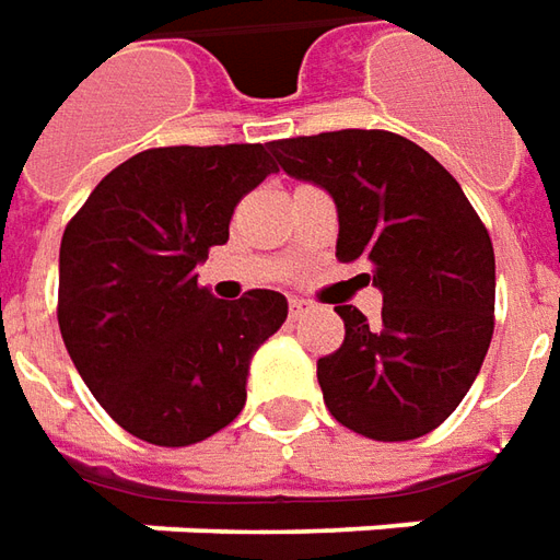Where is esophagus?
Returning a JSON list of instances; mask_svg holds the SVG:
<instances>
[{"mask_svg":"<svg viewBox=\"0 0 560 560\" xmlns=\"http://www.w3.org/2000/svg\"><path fill=\"white\" fill-rule=\"evenodd\" d=\"M310 312V303L306 300H291V318H303Z\"/></svg>","mask_w":560,"mask_h":560,"instance_id":"34e87169","label":"esophagus"}]
</instances>
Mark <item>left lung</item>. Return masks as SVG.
I'll list each match as a JSON object with an SVG mask.
<instances>
[{"label":"left lung","mask_w":560,"mask_h":560,"mask_svg":"<svg viewBox=\"0 0 560 560\" xmlns=\"http://www.w3.org/2000/svg\"><path fill=\"white\" fill-rule=\"evenodd\" d=\"M269 152L334 199L337 260L374 266L383 294L380 325L337 306L346 340L318 359L334 420L374 441L432 432L469 392L493 337L497 264L485 223L423 147L392 131L291 137Z\"/></svg>","instance_id":"obj_1"}]
</instances>
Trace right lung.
<instances>
[{
	"label": "right lung",
	"instance_id": "obj_1",
	"mask_svg": "<svg viewBox=\"0 0 560 560\" xmlns=\"http://www.w3.org/2000/svg\"><path fill=\"white\" fill-rule=\"evenodd\" d=\"M276 171L264 143L137 152L63 230L60 337L101 408L140 441L186 447L245 408L250 359L284 325L288 300H217L196 266Z\"/></svg>",
	"mask_w": 560,
	"mask_h": 560
}]
</instances>
